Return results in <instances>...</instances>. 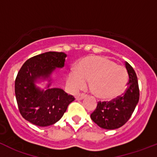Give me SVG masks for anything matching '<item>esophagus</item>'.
<instances>
[{
	"mask_svg": "<svg viewBox=\"0 0 157 157\" xmlns=\"http://www.w3.org/2000/svg\"><path fill=\"white\" fill-rule=\"evenodd\" d=\"M86 98V94H79L75 96V99L77 100V101L82 100L83 98Z\"/></svg>",
	"mask_w": 157,
	"mask_h": 157,
	"instance_id": "1",
	"label": "esophagus"
}]
</instances>
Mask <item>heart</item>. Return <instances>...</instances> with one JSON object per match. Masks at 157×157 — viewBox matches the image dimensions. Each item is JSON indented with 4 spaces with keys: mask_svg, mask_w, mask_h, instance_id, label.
<instances>
[{
    "mask_svg": "<svg viewBox=\"0 0 157 157\" xmlns=\"http://www.w3.org/2000/svg\"><path fill=\"white\" fill-rule=\"evenodd\" d=\"M67 81L71 90L78 91L90 82L91 92L105 101L114 99L124 91L128 82L126 68L108 58L88 56L81 59L75 71L67 75Z\"/></svg>",
    "mask_w": 157,
    "mask_h": 157,
    "instance_id": "obj_1",
    "label": "heart"
}]
</instances>
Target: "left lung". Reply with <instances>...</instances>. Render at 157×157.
Wrapping results in <instances>:
<instances>
[{"instance_id": "left-lung-1", "label": "left lung", "mask_w": 157, "mask_h": 157, "mask_svg": "<svg viewBox=\"0 0 157 157\" xmlns=\"http://www.w3.org/2000/svg\"><path fill=\"white\" fill-rule=\"evenodd\" d=\"M125 66L129 80L124 94L109 102L99 101L96 109L90 115L91 120L101 128L115 130L121 127L128 121L138 103V78L134 68L127 62L125 63Z\"/></svg>"}]
</instances>
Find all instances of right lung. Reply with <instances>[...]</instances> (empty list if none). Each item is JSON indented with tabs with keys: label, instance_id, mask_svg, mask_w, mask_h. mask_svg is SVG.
I'll use <instances>...</instances> for the list:
<instances>
[{
	"label": "right lung",
	"instance_id": "right-lung-1",
	"mask_svg": "<svg viewBox=\"0 0 157 157\" xmlns=\"http://www.w3.org/2000/svg\"><path fill=\"white\" fill-rule=\"evenodd\" d=\"M64 52H47L27 59L15 81V94L19 112L25 120L39 127H47L59 121L69 104L75 100L62 89L49 88L50 75L56 68L64 66ZM40 80H48L46 91L37 87Z\"/></svg>",
	"mask_w": 157,
	"mask_h": 157
}]
</instances>
